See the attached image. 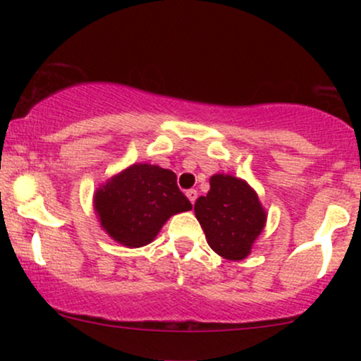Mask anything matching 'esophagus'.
Wrapping results in <instances>:
<instances>
[{
  "instance_id": "1",
  "label": "esophagus",
  "mask_w": 361,
  "mask_h": 361,
  "mask_svg": "<svg viewBox=\"0 0 361 361\" xmlns=\"http://www.w3.org/2000/svg\"><path fill=\"white\" fill-rule=\"evenodd\" d=\"M186 197H188V200L192 202V205H193L195 200H197V197H198V192L197 190H188V192H186Z\"/></svg>"
}]
</instances>
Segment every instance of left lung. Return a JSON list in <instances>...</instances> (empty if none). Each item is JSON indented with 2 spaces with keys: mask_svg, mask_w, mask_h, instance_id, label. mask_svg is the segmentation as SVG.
<instances>
[{
  "mask_svg": "<svg viewBox=\"0 0 361 361\" xmlns=\"http://www.w3.org/2000/svg\"><path fill=\"white\" fill-rule=\"evenodd\" d=\"M195 217L209 246L231 261L250 255L267 222V212L255 190L241 178L222 173L210 178L209 193L195 202Z\"/></svg>",
  "mask_w": 361,
  "mask_h": 361,
  "instance_id": "obj_1",
  "label": "left lung"
}]
</instances>
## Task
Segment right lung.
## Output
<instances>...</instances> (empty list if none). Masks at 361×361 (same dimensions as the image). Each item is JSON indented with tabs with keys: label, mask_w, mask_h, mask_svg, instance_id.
I'll return each instance as SVG.
<instances>
[{
	"label": "right lung",
	"mask_w": 361,
	"mask_h": 361,
	"mask_svg": "<svg viewBox=\"0 0 361 361\" xmlns=\"http://www.w3.org/2000/svg\"><path fill=\"white\" fill-rule=\"evenodd\" d=\"M94 210L106 234L127 247L146 246L171 215L192 210L171 169L137 163L111 176L94 193Z\"/></svg>",
	"instance_id": "obj_1"
}]
</instances>
